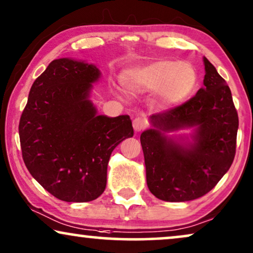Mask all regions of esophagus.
<instances>
[{"label":"esophagus","instance_id":"obj_1","mask_svg":"<svg viewBox=\"0 0 253 253\" xmlns=\"http://www.w3.org/2000/svg\"><path fill=\"white\" fill-rule=\"evenodd\" d=\"M146 127H147V120L144 119V118L139 117L133 120V128L135 132H141V130H143Z\"/></svg>","mask_w":253,"mask_h":253}]
</instances>
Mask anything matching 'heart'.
<instances>
[{
    "instance_id": "obj_1",
    "label": "heart",
    "mask_w": 253,
    "mask_h": 253,
    "mask_svg": "<svg viewBox=\"0 0 253 253\" xmlns=\"http://www.w3.org/2000/svg\"><path fill=\"white\" fill-rule=\"evenodd\" d=\"M198 74L188 62L157 60L128 70L125 86L133 95L155 92L154 106L167 110L184 102L194 90Z\"/></svg>"
}]
</instances>
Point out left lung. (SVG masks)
I'll use <instances>...</instances> for the list:
<instances>
[{
    "instance_id": "8db88e82",
    "label": "left lung",
    "mask_w": 253,
    "mask_h": 253,
    "mask_svg": "<svg viewBox=\"0 0 253 253\" xmlns=\"http://www.w3.org/2000/svg\"><path fill=\"white\" fill-rule=\"evenodd\" d=\"M204 63L205 86L181 105L153 114V128L140 136L148 188L161 200L181 203L203 197L234 161L238 114L231 91L206 58ZM191 126L195 127L192 141L165 135Z\"/></svg>"
}]
</instances>
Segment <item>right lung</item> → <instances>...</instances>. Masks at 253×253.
<instances>
[{
  "label": "right lung",
  "mask_w": 253,
  "mask_h": 253,
  "mask_svg": "<svg viewBox=\"0 0 253 253\" xmlns=\"http://www.w3.org/2000/svg\"><path fill=\"white\" fill-rule=\"evenodd\" d=\"M95 65L53 60L33 82L19 120L23 160L32 177L67 203L97 199L114 148L134 134L129 116H98L89 96Z\"/></svg>",
  "instance_id": "obj_1"
}]
</instances>
